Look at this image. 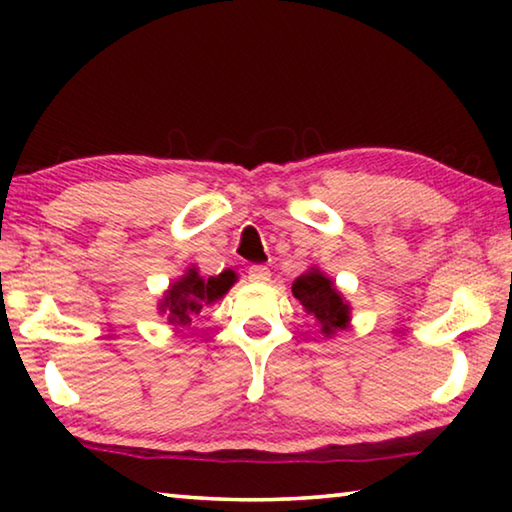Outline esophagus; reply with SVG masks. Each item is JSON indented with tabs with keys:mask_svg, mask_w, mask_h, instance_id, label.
<instances>
[{
	"mask_svg": "<svg viewBox=\"0 0 512 512\" xmlns=\"http://www.w3.org/2000/svg\"><path fill=\"white\" fill-rule=\"evenodd\" d=\"M248 280L255 284H266V282H271V271H268L266 266H250Z\"/></svg>",
	"mask_w": 512,
	"mask_h": 512,
	"instance_id": "1",
	"label": "esophagus"
}]
</instances>
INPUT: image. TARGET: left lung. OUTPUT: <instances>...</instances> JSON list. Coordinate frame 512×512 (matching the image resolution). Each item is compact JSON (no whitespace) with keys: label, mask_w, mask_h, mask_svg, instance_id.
Masks as SVG:
<instances>
[{"label":"left lung","mask_w":512,"mask_h":512,"mask_svg":"<svg viewBox=\"0 0 512 512\" xmlns=\"http://www.w3.org/2000/svg\"><path fill=\"white\" fill-rule=\"evenodd\" d=\"M291 293L300 300L302 309L316 318L320 334L332 339L336 332L350 327L352 307L343 293L336 287L332 277L320 271L318 266H309L291 284Z\"/></svg>","instance_id":"obj_1"}]
</instances>
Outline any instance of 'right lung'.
I'll return each instance as SVG.
<instances>
[{"label":"right lung","mask_w":512,"mask_h":512,"mask_svg":"<svg viewBox=\"0 0 512 512\" xmlns=\"http://www.w3.org/2000/svg\"><path fill=\"white\" fill-rule=\"evenodd\" d=\"M237 282V273L228 268L219 275L205 277L198 271V266H187V271L176 277L169 284V289L162 293L158 302V314L173 327V332H183L187 325H192L205 307L223 300Z\"/></svg>","instance_id":"obj_1"}]
</instances>
